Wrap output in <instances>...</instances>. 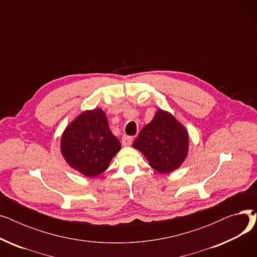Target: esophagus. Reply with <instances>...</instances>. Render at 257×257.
I'll return each instance as SVG.
<instances>
[{
    "mask_svg": "<svg viewBox=\"0 0 257 257\" xmlns=\"http://www.w3.org/2000/svg\"><path fill=\"white\" fill-rule=\"evenodd\" d=\"M121 144L124 146H130L132 144V138L128 136H123V138H121Z\"/></svg>",
    "mask_w": 257,
    "mask_h": 257,
    "instance_id": "34e87169",
    "label": "esophagus"
}]
</instances>
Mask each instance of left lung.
Segmentation results:
<instances>
[{
	"mask_svg": "<svg viewBox=\"0 0 257 257\" xmlns=\"http://www.w3.org/2000/svg\"><path fill=\"white\" fill-rule=\"evenodd\" d=\"M119 149L120 143L99 108L79 114L61 137V152L66 163L88 177L103 173Z\"/></svg>",
	"mask_w": 257,
	"mask_h": 257,
	"instance_id": "left-lung-1",
	"label": "left lung"
}]
</instances>
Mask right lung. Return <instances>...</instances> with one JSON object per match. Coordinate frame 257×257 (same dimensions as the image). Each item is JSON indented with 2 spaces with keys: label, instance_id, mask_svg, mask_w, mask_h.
<instances>
[{
  "label": "right lung",
  "instance_id": "obj_1",
  "mask_svg": "<svg viewBox=\"0 0 257 257\" xmlns=\"http://www.w3.org/2000/svg\"><path fill=\"white\" fill-rule=\"evenodd\" d=\"M160 173L178 169L187 155L188 136L185 128L172 114L159 109L133 143Z\"/></svg>",
  "mask_w": 257,
  "mask_h": 257
}]
</instances>
